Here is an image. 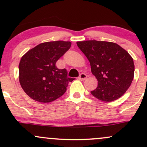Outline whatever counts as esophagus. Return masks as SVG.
<instances>
[{
    "instance_id": "esophagus-1",
    "label": "esophagus",
    "mask_w": 147,
    "mask_h": 147,
    "mask_svg": "<svg viewBox=\"0 0 147 147\" xmlns=\"http://www.w3.org/2000/svg\"><path fill=\"white\" fill-rule=\"evenodd\" d=\"M86 78H87V75H86L85 73H81L78 79H79V80L83 81V80H85Z\"/></svg>"
}]
</instances>
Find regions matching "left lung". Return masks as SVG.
<instances>
[{
  "label": "left lung",
  "mask_w": 147,
  "mask_h": 147,
  "mask_svg": "<svg viewBox=\"0 0 147 147\" xmlns=\"http://www.w3.org/2000/svg\"><path fill=\"white\" fill-rule=\"evenodd\" d=\"M90 61L91 72L98 82L90 91L94 97L110 102L121 97L129 89L134 77L133 58L117 43L95 40L77 42Z\"/></svg>",
  "instance_id": "8db88e82"
}]
</instances>
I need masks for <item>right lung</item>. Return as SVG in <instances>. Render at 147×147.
I'll list each match as a JSON object with an SVG mask.
<instances>
[{
	"instance_id": "add662e5",
	"label": "right lung",
	"mask_w": 147,
	"mask_h": 147,
	"mask_svg": "<svg viewBox=\"0 0 147 147\" xmlns=\"http://www.w3.org/2000/svg\"><path fill=\"white\" fill-rule=\"evenodd\" d=\"M70 41L41 43L22 57L18 65L19 82L30 98L39 102L55 101L66 91L69 82L66 69H59L56 63L70 49Z\"/></svg>"
}]
</instances>
